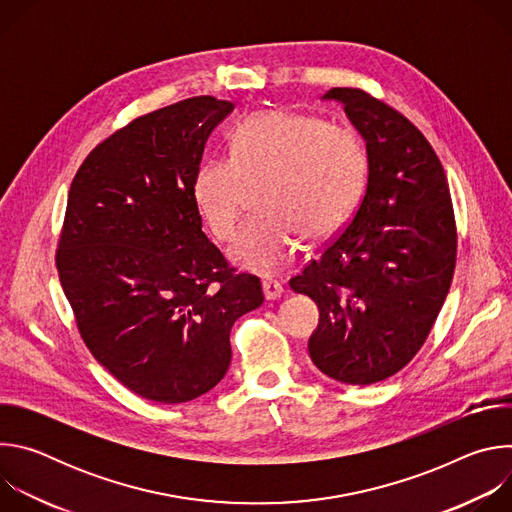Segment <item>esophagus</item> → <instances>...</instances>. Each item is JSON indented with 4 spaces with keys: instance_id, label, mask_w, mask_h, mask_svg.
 Listing matches in <instances>:
<instances>
[{
    "instance_id": "obj_1",
    "label": "esophagus",
    "mask_w": 512,
    "mask_h": 512,
    "mask_svg": "<svg viewBox=\"0 0 512 512\" xmlns=\"http://www.w3.org/2000/svg\"><path fill=\"white\" fill-rule=\"evenodd\" d=\"M261 287H263L265 300H279V298L283 296V287H281V283L275 281V279H263Z\"/></svg>"
}]
</instances>
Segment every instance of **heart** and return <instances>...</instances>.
Wrapping results in <instances>:
<instances>
[{
	"mask_svg": "<svg viewBox=\"0 0 512 512\" xmlns=\"http://www.w3.org/2000/svg\"><path fill=\"white\" fill-rule=\"evenodd\" d=\"M233 156L204 160L192 200L210 233L227 241L245 214L249 188H261V216L229 247L245 271L275 273L296 259L304 233L334 235L354 212L367 178V150L344 123L269 109L249 115L231 137Z\"/></svg>",
	"mask_w": 512,
	"mask_h": 512,
	"instance_id": "heart-1",
	"label": "heart"
}]
</instances>
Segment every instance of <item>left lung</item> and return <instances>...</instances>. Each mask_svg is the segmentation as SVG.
Listing matches in <instances>:
<instances>
[{"instance_id": "obj_1", "label": "left lung", "mask_w": 512, "mask_h": 512, "mask_svg": "<svg viewBox=\"0 0 512 512\" xmlns=\"http://www.w3.org/2000/svg\"><path fill=\"white\" fill-rule=\"evenodd\" d=\"M367 150V188L348 227L291 277L320 322L308 350L346 385L389 379L423 346L450 291L456 223L446 172L423 133L360 89H330Z\"/></svg>"}]
</instances>
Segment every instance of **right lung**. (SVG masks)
<instances>
[{"instance_id": "obj_1", "label": "right lung", "mask_w": 512, "mask_h": 512, "mask_svg": "<svg viewBox=\"0 0 512 512\" xmlns=\"http://www.w3.org/2000/svg\"><path fill=\"white\" fill-rule=\"evenodd\" d=\"M231 101L194 97L137 117L70 184L56 253L64 296L103 367L135 395L186 403L221 383L231 328L263 304L202 233L192 178Z\"/></svg>"}]
</instances>
